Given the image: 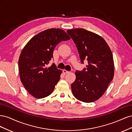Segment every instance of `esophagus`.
Instances as JSON below:
<instances>
[{
    "mask_svg": "<svg viewBox=\"0 0 132 132\" xmlns=\"http://www.w3.org/2000/svg\"><path fill=\"white\" fill-rule=\"evenodd\" d=\"M63 72L64 74H67V73H69V71H67V70H65V69H64V70H63Z\"/></svg>",
    "mask_w": 132,
    "mask_h": 132,
    "instance_id": "obj_1",
    "label": "esophagus"
}]
</instances>
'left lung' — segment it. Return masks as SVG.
I'll return each instance as SVG.
<instances>
[{
	"label": "left lung",
	"instance_id": "1",
	"mask_svg": "<svg viewBox=\"0 0 132 132\" xmlns=\"http://www.w3.org/2000/svg\"><path fill=\"white\" fill-rule=\"evenodd\" d=\"M75 43L81 63L88 65L81 71H75L71 84L74 96L84 102L97 100L105 93L114 77L113 55L107 42L100 36L84 29L67 30Z\"/></svg>",
	"mask_w": 132,
	"mask_h": 132
}]
</instances>
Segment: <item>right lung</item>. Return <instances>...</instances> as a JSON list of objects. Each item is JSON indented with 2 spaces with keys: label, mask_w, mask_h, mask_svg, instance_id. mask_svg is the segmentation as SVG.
<instances>
[{
  "label": "right lung",
  "mask_w": 132,
  "mask_h": 132,
  "mask_svg": "<svg viewBox=\"0 0 132 132\" xmlns=\"http://www.w3.org/2000/svg\"><path fill=\"white\" fill-rule=\"evenodd\" d=\"M70 39L64 30L50 29L35 35L23 47L19 59L20 78L33 97L42 98L52 93L62 71L54 64H48L58 44Z\"/></svg>",
  "instance_id": "right-lung-1"
}]
</instances>
